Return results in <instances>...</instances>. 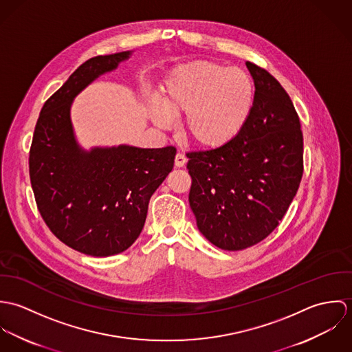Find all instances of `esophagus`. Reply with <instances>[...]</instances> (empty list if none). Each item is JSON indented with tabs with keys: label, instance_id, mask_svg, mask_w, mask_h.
I'll return each instance as SVG.
<instances>
[{
	"label": "esophagus",
	"instance_id": "esophagus-1",
	"mask_svg": "<svg viewBox=\"0 0 352 352\" xmlns=\"http://www.w3.org/2000/svg\"><path fill=\"white\" fill-rule=\"evenodd\" d=\"M186 162H187L186 155L182 154V153H177L176 157H175V165H176V168H183V166L186 165Z\"/></svg>",
	"mask_w": 352,
	"mask_h": 352
}]
</instances>
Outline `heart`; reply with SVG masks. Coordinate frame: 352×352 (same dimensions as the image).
I'll use <instances>...</instances> for the list:
<instances>
[{"label": "heart", "instance_id": "heart-1", "mask_svg": "<svg viewBox=\"0 0 352 352\" xmlns=\"http://www.w3.org/2000/svg\"><path fill=\"white\" fill-rule=\"evenodd\" d=\"M253 82L239 67L211 60H195L177 67L151 105L153 123L172 126L170 118H183L186 138L201 149L229 145L245 127L253 107Z\"/></svg>", "mask_w": 352, "mask_h": 352}]
</instances>
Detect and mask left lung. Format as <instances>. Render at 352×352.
Instances as JSON below:
<instances>
[{"label": "left lung", "mask_w": 352, "mask_h": 352, "mask_svg": "<svg viewBox=\"0 0 352 352\" xmlns=\"http://www.w3.org/2000/svg\"><path fill=\"white\" fill-rule=\"evenodd\" d=\"M245 65L254 82L245 127L223 148L187 154L188 201L198 229L225 251L264 240L286 214L303 173L301 123L293 101L267 70Z\"/></svg>", "instance_id": "8db88e82"}]
</instances>
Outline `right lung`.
<instances>
[{"label": "right lung", "instance_id": "obj_1", "mask_svg": "<svg viewBox=\"0 0 352 352\" xmlns=\"http://www.w3.org/2000/svg\"><path fill=\"white\" fill-rule=\"evenodd\" d=\"M133 51L84 62L45 102L30 151L38 208L51 232L76 251L107 257L126 251L141 234L151 195L175 164L176 149L130 145L84 149L72 123V104Z\"/></svg>", "mask_w": 352, "mask_h": 352}]
</instances>
